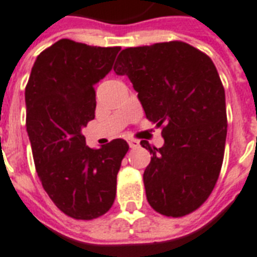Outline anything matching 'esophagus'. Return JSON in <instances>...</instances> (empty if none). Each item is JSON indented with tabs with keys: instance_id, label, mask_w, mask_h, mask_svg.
Segmentation results:
<instances>
[{
	"instance_id": "1",
	"label": "esophagus",
	"mask_w": 257,
	"mask_h": 257,
	"mask_svg": "<svg viewBox=\"0 0 257 257\" xmlns=\"http://www.w3.org/2000/svg\"><path fill=\"white\" fill-rule=\"evenodd\" d=\"M128 146H130L131 149H137L139 146V141H137V139H128Z\"/></svg>"
}]
</instances>
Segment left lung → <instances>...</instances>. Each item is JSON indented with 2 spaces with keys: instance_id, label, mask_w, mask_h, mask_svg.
Returning <instances> with one entry per match:
<instances>
[{
  "instance_id": "left-lung-1",
  "label": "left lung",
  "mask_w": 257,
  "mask_h": 257,
  "mask_svg": "<svg viewBox=\"0 0 257 257\" xmlns=\"http://www.w3.org/2000/svg\"><path fill=\"white\" fill-rule=\"evenodd\" d=\"M127 75L146 116L162 128L143 174L150 206L180 217L206 202L220 174L227 137L225 93L208 55L180 42L128 47L114 66Z\"/></svg>"
}]
</instances>
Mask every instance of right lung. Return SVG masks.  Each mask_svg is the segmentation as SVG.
I'll return each instance as SVG.
<instances>
[{
	"instance_id": "add662e5",
	"label": "right lung",
	"mask_w": 257,
	"mask_h": 257,
	"mask_svg": "<svg viewBox=\"0 0 257 257\" xmlns=\"http://www.w3.org/2000/svg\"><path fill=\"white\" fill-rule=\"evenodd\" d=\"M119 51L59 40L37 57L25 89L26 131L38 178L55 206L78 220L111 208L116 174L128 151L123 139L90 149L82 134L95 116L94 85L111 71Z\"/></svg>"
}]
</instances>
